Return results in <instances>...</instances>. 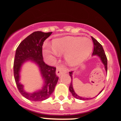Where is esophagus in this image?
<instances>
[{"instance_id": "34e87169", "label": "esophagus", "mask_w": 121, "mask_h": 121, "mask_svg": "<svg viewBox=\"0 0 121 121\" xmlns=\"http://www.w3.org/2000/svg\"><path fill=\"white\" fill-rule=\"evenodd\" d=\"M66 70L64 69L63 67H59V66H57L56 67V74L58 76H60L61 75V74H62L63 73H65Z\"/></svg>"}]
</instances>
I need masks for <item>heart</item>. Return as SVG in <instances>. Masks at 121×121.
Masks as SVG:
<instances>
[{
	"mask_svg": "<svg viewBox=\"0 0 121 121\" xmlns=\"http://www.w3.org/2000/svg\"><path fill=\"white\" fill-rule=\"evenodd\" d=\"M93 42L88 37H64L53 41V48L45 49V55L65 54L68 65L76 66L88 57L93 49Z\"/></svg>",
	"mask_w": 121,
	"mask_h": 121,
	"instance_id": "heart-1",
	"label": "heart"
}]
</instances>
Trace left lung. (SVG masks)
<instances>
[{"instance_id": "obj_1", "label": "left lung", "mask_w": 121, "mask_h": 121, "mask_svg": "<svg viewBox=\"0 0 121 121\" xmlns=\"http://www.w3.org/2000/svg\"><path fill=\"white\" fill-rule=\"evenodd\" d=\"M91 39H92L93 42L94 43V50H93V55H95V56H98V57H99V58L101 60V61L103 63V64L105 66V70L107 72V56L105 55V53L104 52V50L103 47H102V46L101 45L100 43H99L98 41H97L96 39L94 38V37H91ZM70 73V76L71 78V82L70 83V86H69V90H70V91L71 93L72 94L73 96L75 98L78 99H80V100H88L89 98H82V97L79 96H78L76 93H75V91H74L73 90V84H72V74H73V71H70L69 72ZM102 90L101 91H100L98 95L100 93L102 92Z\"/></svg>"}]
</instances>
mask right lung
<instances>
[{
	"label": "right lung",
	"instance_id": "1",
	"mask_svg": "<svg viewBox=\"0 0 121 121\" xmlns=\"http://www.w3.org/2000/svg\"><path fill=\"white\" fill-rule=\"evenodd\" d=\"M52 32L35 31L21 42L17 48L14 61V76L17 87L21 95L28 100L42 101L48 99L54 91L59 77L56 74V67L48 65L43 62L42 45L43 42ZM31 60L39 66L41 75L44 79V85L40 91L33 94L23 90V86L19 82L20 71L22 64Z\"/></svg>",
	"mask_w": 121,
	"mask_h": 121
}]
</instances>
